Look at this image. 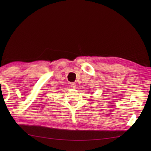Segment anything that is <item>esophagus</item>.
<instances>
[{"mask_svg":"<svg viewBox=\"0 0 151 151\" xmlns=\"http://www.w3.org/2000/svg\"><path fill=\"white\" fill-rule=\"evenodd\" d=\"M70 88H75L76 84H75V83H74V82H71V83H70Z\"/></svg>","mask_w":151,"mask_h":151,"instance_id":"1","label":"esophagus"}]
</instances>
